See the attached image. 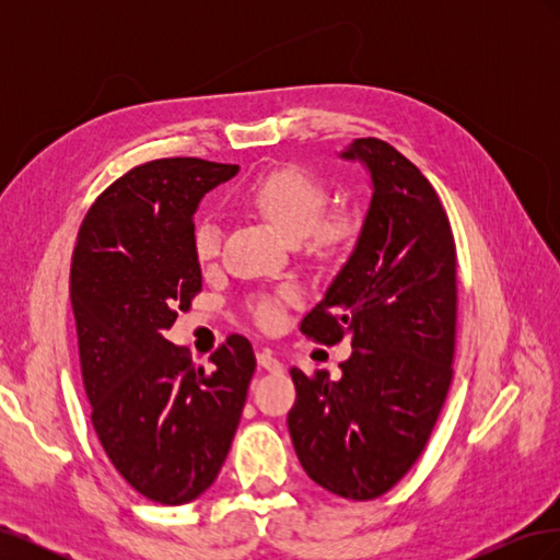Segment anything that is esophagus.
<instances>
[{"label": "esophagus", "instance_id": "34e87169", "mask_svg": "<svg viewBox=\"0 0 560 560\" xmlns=\"http://www.w3.org/2000/svg\"><path fill=\"white\" fill-rule=\"evenodd\" d=\"M257 362H259L261 369L270 371V374H280V371H282V362L270 350H259L257 352Z\"/></svg>", "mask_w": 560, "mask_h": 560}]
</instances>
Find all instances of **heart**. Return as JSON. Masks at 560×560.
Instances as JSON below:
<instances>
[{
    "mask_svg": "<svg viewBox=\"0 0 560 560\" xmlns=\"http://www.w3.org/2000/svg\"><path fill=\"white\" fill-rule=\"evenodd\" d=\"M241 202L266 219L287 241H301L319 259L348 252L360 235V217L348 208L325 210L329 202L325 182L299 165H284L257 177L243 191ZM219 247H222L219 226L210 219H202L191 235L196 261L210 266L219 257ZM254 315L259 325L270 327L276 325L280 313L276 303H261Z\"/></svg>",
    "mask_w": 560,
    "mask_h": 560,
    "instance_id": "obj_1",
    "label": "heart"
}]
</instances>
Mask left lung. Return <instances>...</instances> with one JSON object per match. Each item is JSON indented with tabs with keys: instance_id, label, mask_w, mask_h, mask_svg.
<instances>
[{
	"instance_id": "left-lung-1",
	"label": "left lung",
	"mask_w": 560,
	"mask_h": 560,
	"mask_svg": "<svg viewBox=\"0 0 560 560\" xmlns=\"http://www.w3.org/2000/svg\"><path fill=\"white\" fill-rule=\"evenodd\" d=\"M341 159L371 175L358 245L301 331L350 338L343 376L292 369L287 416L301 467L348 500L387 493L413 467L442 413L455 352V243L428 177L395 147L354 140Z\"/></svg>"
}]
</instances>
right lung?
<instances>
[{"label":"right lung","mask_w":560,"mask_h":560,"mask_svg":"<svg viewBox=\"0 0 560 560\" xmlns=\"http://www.w3.org/2000/svg\"><path fill=\"white\" fill-rule=\"evenodd\" d=\"M238 165L159 159L97 196L70 270L83 387L95 434L118 474L161 504L196 500L214 483L238 430L257 360L231 334L210 362L163 336L200 292L194 212Z\"/></svg>","instance_id":"right-lung-1"}]
</instances>
